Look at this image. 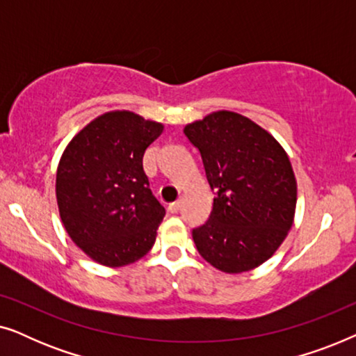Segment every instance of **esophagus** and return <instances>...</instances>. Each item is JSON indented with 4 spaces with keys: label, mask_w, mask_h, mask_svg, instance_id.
Masks as SVG:
<instances>
[{
    "label": "esophagus",
    "mask_w": 356,
    "mask_h": 356,
    "mask_svg": "<svg viewBox=\"0 0 356 356\" xmlns=\"http://www.w3.org/2000/svg\"><path fill=\"white\" fill-rule=\"evenodd\" d=\"M179 207H181V201L178 199V201L168 204V212L170 213H177L179 211Z\"/></svg>",
    "instance_id": "34e87169"
}]
</instances>
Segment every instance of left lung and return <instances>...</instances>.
<instances>
[{"label":"left lung","instance_id":"1","mask_svg":"<svg viewBox=\"0 0 356 356\" xmlns=\"http://www.w3.org/2000/svg\"><path fill=\"white\" fill-rule=\"evenodd\" d=\"M199 150L216 194L193 240L204 259L227 274L254 269L277 251L291 228L296 179L282 145L233 111H216L184 128Z\"/></svg>","mask_w":356,"mask_h":356}]
</instances>
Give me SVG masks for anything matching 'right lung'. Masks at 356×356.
Wrapping results in <instances>:
<instances>
[{
    "mask_svg": "<svg viewBox=\"0 0 356 356\" xmlns=\"http://www.w3.org/2000/svg\"><path fill=\"white\" fill-rule=\"evenodd\" d=\"M162 131L133 111H110L63 152L56 172L63 225L99 264L128 266L154 246L165 209L150 191L143 157Z\"/></svg>",
    "mask_w": 356,
    "mask_h": 356,
    "instance_id": "1",
    "label": "right lung"
}]
</instances>
